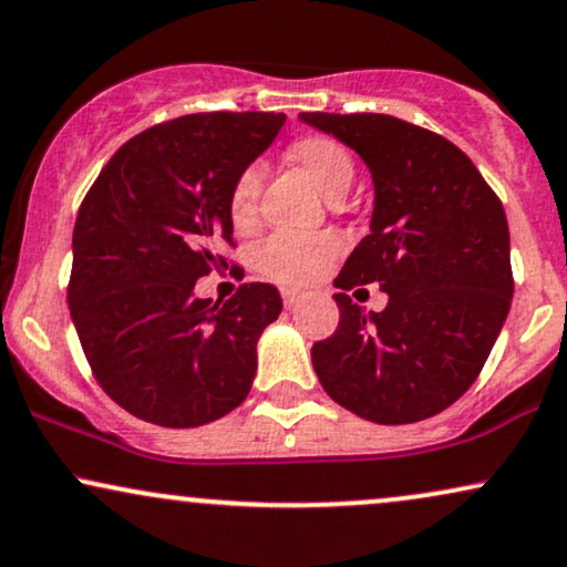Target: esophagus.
<instances>
[{
  "label": "esophagus",
  "mask_w": 567,
  "mask_h": 567,
  "mask_svg": "<svg viewBox=\"0 0 567 567\" xmlns=\"http://www.w3.org/2000/svg\"><path fill=\"white\" fill-rule=\"evenodd\" d=\"M302 302V295H299V291H291V289H286L284 291V305H286V310H295V307Z\"/></svg>",
  "instance_id": "34e87169"
}]
</instances>
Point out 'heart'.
Returning a JSON list of instances; mask_svg holds the SVG:
<instances>
[{
    "instance_id": "1",
    "label": "heart",
    "mask_w": 567,
    "mask_h": 567,
    "mask_svg": "<svg viewBox=\"0 0 567 567\" xmlns=\"http://www.w3.org/2000/svg\"><path fill=\"white\" fill-rule=\"evenodd\" d=\"M291 165L307 173L331 202H339L354 181V159L337 138L323 134H307L291 142L286 152ZM260 165H247L236 176L228 194V215L236 230H251L260 218ZM339 255V241L331 236H297L272 234L255 251V270L265 281L278 286H310L323 276L333 257Z\"/></svg>"
}]
</instances>
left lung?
I'll return each mask as SVG.
<instances>
[{
  "label": "left lung",
  "mask_w": 567,
  "mask_h": 567,
  "mask_svg": "<svg viewBox=\"0 0 567 567\" xmlns=\"http://www.w3.org/2000/svg\"><path fill=\"white\" fill-rule=\"evenodd\" d=\"M373 176L370 234L341 268L339 328L312 344L333 402L383 425L417 423L478 379L513 299L509 228L478 167L444 136L375 113H302ZM379 282L381 313L343 291Z\"/></svg>",
  "instance_id": "obj_1"
}]
</instances>
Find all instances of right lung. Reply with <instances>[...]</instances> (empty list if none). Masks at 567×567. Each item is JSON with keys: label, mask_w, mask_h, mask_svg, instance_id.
<instances>
[{"label": "right lung", "mask_w": 567, "mask_h": 567, "mask_svg": "<svg viewBox=\"0 0 567 567\" xmlns=\"http://www.w3.org/2000/svg\"><path fill=\"white\" fill-rule=\"evenodd\" d=\"M284 123L281 113H197L152 125L83 199L70 318L100 386L146 423L194 429L247 400L281 295L244 284L220 305L194 297V284L228 268L230 186Z\"/></svg>", "instance_id": "right-lung-1"}]
</instances>
